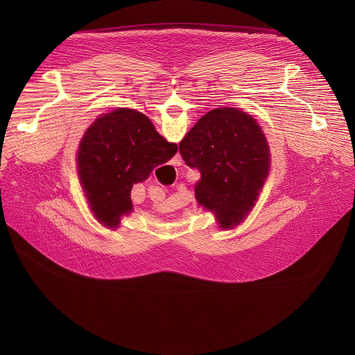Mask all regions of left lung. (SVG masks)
Listing matches in <instances>:
<instances>
[{
    "label": "left lung",
    "instance_id": "1",
    "mask_svg": "<svg viewBox=\"0 0 355 355\" xmlns=\"http://www.w3.org/2000/svg\"><path fill=\"white\" fill-rule=\"evenodd\" d=\"M180 153L200 173L198 204L215 214L222 229L240 225L256 205L271 163L257 121L237 108L212 110L181 140Z\"/></svg>",
    "mask_w": 355,
    "mask_h": 355
}]
</instances>
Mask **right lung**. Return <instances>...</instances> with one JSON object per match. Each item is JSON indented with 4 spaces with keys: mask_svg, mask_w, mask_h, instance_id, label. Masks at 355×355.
Segmentation results:
<instances>
[{
    "mask_svg": "<svg viewBox=\"0 0 355 355\" xmlns=\"http://www.w3.org/2000/svg\"><path fill=\"white\" fill-rule=\"evenodd\" d=\"M177 150L136 110L118 108L95 119L80 141L77 168L96 220L116 229L122 216L133 211V184L147 180Z\"/></svg>",
    "mask_w": 355,
    "mask_h": 355,
    "instance_id": "obj_1",
    "label": "right lung"
}]
</instances>
